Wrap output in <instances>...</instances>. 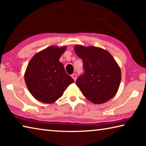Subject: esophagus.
Wrapping results in <instances>:
<instances>
[{
    "instance_id": "1",
    "label": "esophagus",
    "mask_w": 146,
    "mask_h": 146,
    "mask_svg": "<svg viewBox=\"0 0 146 146\" xmlns=\"http://www.w3.org/2000/svg\"><path fill=\"white\" fill-rule=\"evenodd\" d=\"M71 77H72L73 79H74V80H76V75L75 73H73V74H72V75H71Z\"/></svg>"
}]
</instances>
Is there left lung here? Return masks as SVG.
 Wrapping results in <instances>:
<instances>
[{
    "label": "left lung",
    "mask_w": 146,
    "mask_h": 146,
    "mask_svg": "<svg viewBox=\"0 0 146 146\" xmlns=\"http://www.w3.org/2000/svg\"><path fill=\"white\" fill-rule=\"evenodd\" d=\"M75 51L83 62L84 73L76 84L91 102L102 104L116 95L121 80V71L108 51L95 46H76Z\"/></svg>",
    "instance_id": "left-lung-1"
}]
</instances>
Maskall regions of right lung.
<instances>
[{"label": "right lung", "instance_id": "right-lung-1", "mask_svg": "<svg viewBox=\"0 0 146 146\" xmlns=\"http://www.w3.org/2000/svg\"><path fill=\"white\" fill-rule=\"evenodd\" d=\"M66 47L49 46L35 54L29 62L24 79L29 92L40 102L53 103L74 82L59 58Z\"/></svg>", "mask_w": 146, "mask_h": 146}]
</instances>
